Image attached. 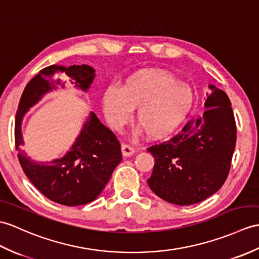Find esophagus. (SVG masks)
Segmentation results:
<instances>
[{"label":"esophagus","mask_w":259,"mask_h":259,"mask_svg":"<svg viewBox=\"0 0 259 259\" xmlns=\"http://www.w3.org/2000/svg\"><path fill=\"white\" fill-rule=\"evenodd\" d=\"M121 152H122L123 157H130V155H132L136 152V150L132 148L131 146H128V144H122Z\"/></svg>","instance_id":"1"}]
</instances>
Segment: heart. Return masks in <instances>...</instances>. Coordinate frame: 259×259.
Listing matches in <instances>:
<instances>
[{
  "label": "heart",
  "mask_w": 259,
  "mask_h": 259,
  "mask_svg": "<svg viewBox=\"0 0 259 259\" xmlns=\"http://www.w3.org/2000/svg\"><path fill=\"white\" fill-rule=\"evenodd\" d=\"M189 85L179 82L163 70H141L130 76L122 87H109L102 97V109L110 127L121 130L137 108L140 134L160 140L171 136L183 123L193 107Z\"/></svg>",
  "instance_id": "1"
}]
</instances>
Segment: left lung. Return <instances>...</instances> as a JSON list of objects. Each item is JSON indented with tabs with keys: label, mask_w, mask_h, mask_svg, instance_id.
Here are the masks:
<instances>
[{
	"label": "left lung",
	"mask_w": 259,
	"mask_h": 259,
	"mask_svg": "<svg viewBox=\"0 0 259 259\" xmlns=\"http://www.w3.org/2000/svg\"><path fill=\"white\" fill-rule=\"evenodd\" d=\"M208 88L201 117L190 120L170 140L148 148L155 159L150 189L177 205H192L213 195L230 172L236 144L232 105L223 90Z\"/></svg>",
	"instance_id": "8db88e82"
}]
</instances>
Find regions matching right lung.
<instances>
[{"label": "right lung", "instance_id": "right-lung-1", "mask_svg": "<svg viewBox=\"0 0 259 259\" xmlns=\"http://www.w3.org/2000/svg\"><path fill=\"white\" fill-rule=\"evenodd\" d=\"M62 74L67 75L71 83L83 92L89 89L96 76L95 69L88 65L69 67L52 65L41 69L22 94L15 118V148L24 173L40 193L62 205L77 206L98 197L122 155L115 134L102 124L94 112H90L79 136L63 158L36 162L24 152L23 118L45 94L61 85Z\"/></svg>", "mask_w": 259, "mask_h": 259}]
</instances>
